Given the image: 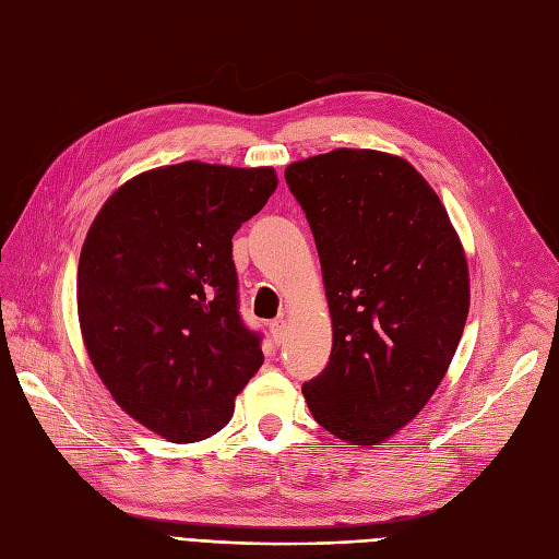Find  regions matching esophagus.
Masks as SVG:
<instances>
[{
  "instance_id": "34e87169",
  "label": "esophagus",
  "mask_w": 559,
  "mask_h": 559,
  "mask_svg": "<svg viewBox=\"0 0 559 559\" xmlns=\"http://www.w3.org/2000/svg\"><path fill=\"white\" fill-rule=\"evenodd\" d=\"M270 333H273V341H275L277 345H282V343L286 341V319H284V317L275 319L273 324H270Z\"/></svg>"
}]
</instances>
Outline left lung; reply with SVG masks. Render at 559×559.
<instances>
[{
    "mask_svg": "<svg viewBox=\"0 0 559 559\" xmlns=\"http://www.w3.org/2000/svg\"><path fill=\"white\" fill-rule=\"evenodd\" d=\"M284 177L314 235L333 329L329 366L302 396L335 438L380 445L429 403L462 341L464 245L401 156L333 148L286 165Z\"/></svg>",
    "mask_w": 559,
    "mask_h": 559,
    "instance_id": "left-lung-1",
    "label": "left lung"
}]
</instances>
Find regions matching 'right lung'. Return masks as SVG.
I'll use <instances>...</instances> for the list:
<instances>
[{
    "instance_id": "1",
    "label": "right lung",
    "mask_w": 559,
    "mask_h": 559,
    "mask_svg": "<svg viewBox=\"0 0 559 559\" xmlns=\"http://www.w3.org/2000/svg\"><path fill=\"white\" fill-rule=\"evenodd\" d=\"M277 183L275 167H154L118 186L83 240V345L118 408L165 441L222 431L263 366L238 314L230 240Z\"/></svg>"
}]
</instances>
